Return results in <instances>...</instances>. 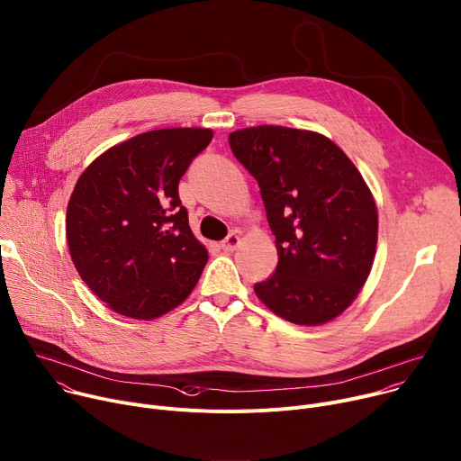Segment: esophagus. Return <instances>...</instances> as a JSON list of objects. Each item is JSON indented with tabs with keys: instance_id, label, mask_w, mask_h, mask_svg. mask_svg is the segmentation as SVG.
Returning a JSON list of instances; mask_svg holds the SVG:
<instances>
[{
	"instance_id": "obj_1",
	"label": "esophagus",
	"mask_w": 461,
	"mask_h": 461,
	"mask_svg": "<svg viewBox=\"0 0 461 461\" xmlns=\"http://www.w3.org/2000/svg\"><path fill=\"white\" fill-rule=\"evenodd\" d=\"M238 245H240V234H238V232H230V234L221 241V249L232 253V251H236Z\"/></svg>"
}]
</instances>
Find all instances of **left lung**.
Returning <instances> with one entry per match:
<instances>
[{"label":"left lung","instance_id":"left-lung-1","mask_svg":"<svg viewBox=\"0 0 461 461\" xmlns=\"http://www.w3.org/2000/svg\"><path fill=\"white\" fill-rule=\"evenodd\" d=\"M229 144L260 186L278 253L255 294L290 323L332 321L357 299L375 260L378 212L362 173L313 131L247 127L230 132Z\"/></svg>","mask_w":461,"mask_h":461}]
</instances>
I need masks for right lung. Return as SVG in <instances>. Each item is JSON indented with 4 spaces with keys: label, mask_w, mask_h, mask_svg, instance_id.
<instances>
[{
    "label": "right lung",
    "mask_w": 461,
    "mask_h": 461,
    "mask_svg": "<svg viewBox=\"0 0 461 461\" xmlns=\"http://www.w3.org/2000/svg\"><path fill=\"white\" fill-rule=\"evenodd\" d=\"M212 136L201 127L141 132L79 176L66 210L69 255L116 313L149 321L195 288L208 251L190 229L179 181Z\"/></svg>",
    "instance_id": "obj_1"
}]
</instances>
